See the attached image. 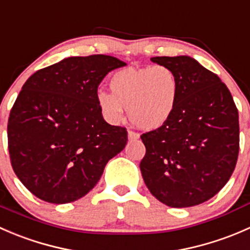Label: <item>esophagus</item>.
<instances>
[{
    "instance_id": "esophagus-1",
    "label": "esophagus",
    "mask_w": 250,
    "mask_h": 250,
    "mask_svg": "<svg viewBox=\"0 0 250 250\" xmlns=\"http://www.w3.org/2000/svg\"><path fill=\"white\" fill-rule=\"evenodd\" d=\"M128 138H129V140H137L140 138V134L134 130H128Z\"/></svg>"
}]
</instances>
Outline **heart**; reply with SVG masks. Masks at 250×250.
Returning a JSON list of instances; mask_svg holds the SVG:
<instances>
[{
    "instance_id": "b5f03b06",
    "label": "heart",
    "mask_w": 250,
    "mask_h": 250,
    "mask_svg": "<svg viewBox=\"0 0 250 250\" xmlns=\"http://www.w3.org/2000/svg\"><path fill=\"white\" fill-rule=\"evenodd\" d=\"M111 93L99 90L97 102L104 117L120 123L128 109L135 127L157 129L170 118L179 94L175 72L166 65L127 67L116 71L110 78Z\"/></svg>"
}]
</instances>
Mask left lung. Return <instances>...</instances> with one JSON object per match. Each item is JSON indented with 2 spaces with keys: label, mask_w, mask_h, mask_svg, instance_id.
Wrapping results in <instances>:
<instances>
[{
  "label": "left lung",
  "mask_w": 250,
  "mask_h": 250,
  "mask_svg": "<svg viewBox=\"0 0 250 250\" xmlns=\"http://www.w3.org/2000/svg\"><path fill=\"white\" fill-rule=\"evenodd\" d=\"M151 60L175 72L179 94L169 120L140 137L146 147L141 175L166 206H197L232 175L239 151L238 110L225 83L192 58Z\"/></svg>",
  "instance_id": "8db88e82"
}]
</instances>
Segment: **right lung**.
Wrapping results in <instances>:
<instances>
[{
    "instance_id": "obj_1",
    "label": "right lung",
    "mask_w": 250,
    "mask_h": 250,
    "mask_svg": "<svg viewBox=\"0 0 250 250\" xmlns=\"http://www.w3.org/2000/svg\"><path fill=\"white\" fill-rule=\"evenodd\" d=\"M125 62L110 55L71 57L24 83L7 125L11 165L25 188L49 203L87 195L113 156L125 148V127L103 118L98 87Z\"/></svg>"
}]
</instances>
